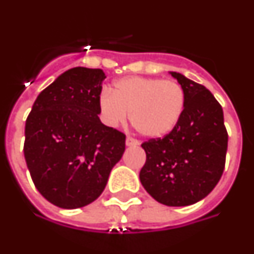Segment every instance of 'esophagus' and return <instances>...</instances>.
Masks as SVG:
<instances>
[{
	"mask_svg": "<svg viewBox=\"0 0 254 254\" xmlns=\"http://www.w3.org/2000/svg\"><path fill=\"white\" fill-rule=\"evenodd\" d=\"M138 143H140V142H138L137 140H134V138L129 137V136L126 138V146H128V147L129 146H137Z\"/></svg>",
	"mask_w": 254,
	"mask_h": 254,
	"instance_id": "1",
	"label": "esophagus"
}]
</instances>
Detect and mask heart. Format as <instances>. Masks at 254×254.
<instances>
[{
  "mask_svg": "<svg viewBox=\"0 0 254 254\" xmlns=\"http://www.w3.org/2000/svg\"><path fill=\"white\" fill-rule=\"evenodd\" d=\"M186 107V91L176 80L129 76L120 78L99 95L102 121L109 127L128 120L142 136L161 138L181 121Z\"/></svg>",
  "mask_w": 254,
  "mask_h": 254,
  "instance_id": "1",
  "label": "heart"
}]
</instances>
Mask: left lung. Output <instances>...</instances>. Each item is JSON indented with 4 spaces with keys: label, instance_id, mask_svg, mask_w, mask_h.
Wrapping results in <instances>:
<instances>
[{
    "label": "left lung",
    "instance_id": "obj_1",
    "mask_svg": "<svg viewBox=\"0 0 254 254\" xmlns=\"http://www.w3.org/2000/svg\"><path fill=\"white\" fill-rule=\"evenodd\" d=\"M169 73L185 89V112L169 134L141 145L146 163L140 181L158 202L188 206L205 198L221 178L228 133L223 108L210 90L182 73Z\"/></svg>",
    "mask_w": 254,
    "mask_h": 254
}]
</instances>
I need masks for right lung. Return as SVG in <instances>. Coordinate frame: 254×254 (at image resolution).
<instances>
[{
  "label": "right lung",
  "instance_id": "1",
  "mask_svg": "<svg viewBox=\"0 0 254 254\" xmlns=\"http://www.w3.org/2000/svg\"><path fill=\"white\" fill-rule=\"evenodd\" d=\"M105 73L73 67L38 95L25 123L24 156L40 194L61 208L95 201L125 152L126 136L98 116Z\"/></svg>",
  "mask_w": 254,
  "mask_h": 254
}]
</instances>
